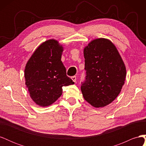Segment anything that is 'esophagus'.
I'll use <instances>...</instances> for the list:
<instances>
[{
  "label": "esophagus",
  "instance_id": "obj_1",
  "mask_svg": "<svg viewBox=\"0 0 146 146\" xmlns=\"http://www.w3.org/2000/svg\"><path fill=\"white\" fill-rule=\"evenodd\" d=\"M71 79H72V81H73L74 82H76V79H77V78H76V76H73V77H71Z\"/></svg>",
  "mask_w": 146,
  "mask_h": 146
}]
</instances>
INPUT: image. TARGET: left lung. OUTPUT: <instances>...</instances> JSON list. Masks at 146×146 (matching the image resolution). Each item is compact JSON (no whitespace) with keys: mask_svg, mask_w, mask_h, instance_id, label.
I'll return each mask as SVG.
<instances>
[{"mask_svg":"<svg viewBox=\"0 0 146 146\" xmlns=\"http://www.w3.org/2000/svg\"><path fill=\"white\" fill-rule=\"evenodd\" d=\"M86 76L81 91L96 108L111 104L121 91L126 77L124 63L116 46L108 39L91 41L83 50Z\"/></svg>","mask_w":146,"mask_h":146,"instance_id":"1","label":"left lung"}]
</instances>
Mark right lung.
Masks as SVG:
<instances>
[{"label":"right lung","instance_id":"right-lung-1","mask_svg":"<svg viewBox=\"0 0 146 146\" xmlns=\"http://www.w3.org/2000/svg\"><path fill=\"white\" fill-rule=\"evenodd\" d=\"M63 47L52 39L36 48L25 67V85L31 99L40 107L54 104L63 93V86L74 82L66 76L61 60Z\"/></svg>","mask_w":146,"mask_h":146}]
</instances>
